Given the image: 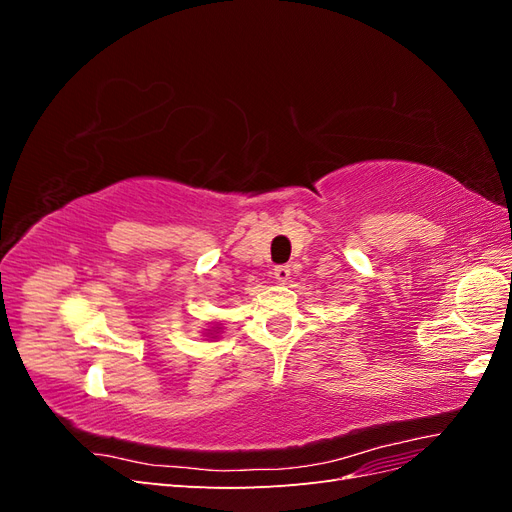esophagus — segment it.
<instances>
[{"instance_id": "1", "label": "esophagus", "mask_w": 512, "mask_h": 512, "mask_svg": "<svg viewBox=\"0 0 512 512\" xmlns=\"http://www.w3.org/2000/svg\"><path fill=\"white\" fill-rule=\"evenodd\" d=\"M273 275H275V280L277 282H288L290 280V267L288 265H280V267H275L273 269Z\"/></svg>"}]
</instances>
